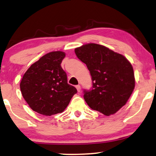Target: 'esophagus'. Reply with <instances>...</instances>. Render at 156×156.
<instances>
[{
  "label": "esophagus",
  "instance_id": "obj_1",
  "mask_svg": "<svg viewBox=\"0 0 156 156\" xmlns=\"http://www.w3.org/2000/svg\"><path fill=\"white\" fill-rule=\"evenodd\" d=\"M76 89H77V90H78V92H80V90H81V88H80V85H76Z\"/></svg>",
  "mask_w": 156,
  "mask_h": 156
}]
</instances>
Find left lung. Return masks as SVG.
<instances>
[{"label": "left lung", "instance_id": "1", "mask_svg": "<svg viewBox=\"0 0 156 156\" xmlns=\"http://www.w3.org/2000/svg\"><path fill=\"white\" fill-rule=\"evenodd\" d=\"M75 53L92 76V90H84L86 103L105 115L114 114L127 103L134 89L131 63L123 55L96 43L76 48Z\"/></svg>", "mask_w": 156, "mask_h": 156}]
</instances>
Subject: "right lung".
I'll return each mask as SVG.
<instances>
[{
    "instance_id": "obj_1",
    "label": "right lung",
    "mask_w": 156,
    "mask_h": 156,
    "mask_svg": "<svg viewBox=\"0 0 156 156\" xmlns=\"http://www.w3.org/2000/svg\"><path fill=\"white\" fill-rule=\"evenodd\" d=\"M66 54L62 51L49 52L28 69L20 83L25 101L32 110L50 116L62 113L77 90L67 83L61 63Z\"/></svg>"
}]
</instances>
